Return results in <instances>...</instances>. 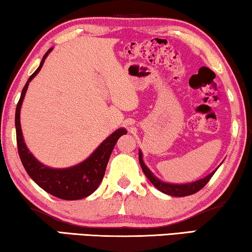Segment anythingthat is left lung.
<instances>
[{"instance_id": "1", "label": "left lung", "mask_w": 252, "mask_h": 252, "mask_svg": "<svg viewBox=\"0 0 252 252\" xmlns=\"http://www.w3.org/2000/svg\"><path fill=\"white\" fill-rule=\"evenodd\" d=\"M139 161L141 165V168H142L143 173L146 174V177L149 179V181L153 184L155 187H156L158 190L164 192V194L174 196V197H184V196H189L195 194L198 190L204 187V186L208 184L210 179L212 178V175L215 174V172L218 170V167L216 168L215 171H212L211 173L206 175V177L199 179V180L188 182V184H170V182L161 181L160 179H158L156 175H155L153 172H151L146 164L143 161V155L142 151L139 150Z\"/></svg>"}]
</instances>
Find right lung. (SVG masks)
<instances>
[{
    "mask_svg": "<svg viewBox=\"0 0 252 252\" xmlns=\"http://www.w3.org/2000/svg\"><path fill=\"white\" fill-rule=\"evenodd\" d=\"M51 50H53V48H50L47 51L42 61H41L39 67L29 78L25 87L23 88L18 104H17L15 117L17 146H18V153L23 166L25 167L27 174L32 178V180L39 187L49 192L50 195L55 196V197L66 199V201H75V199L87 197L98 188L99 184L103 180V177H104L110 155H111L117 141L122 135H125L127 130L125 128H118L115 130L111 135L106 137L93 151L91 156L82 160L81 163L70 167L56 168L47 166L33 156V154L27 148L26 143L24 142L22 126H20V109H22L23 101L25 98L30 82L39 73Z\"/></svg>",
    "mask_w": 252,
    "mask_h": 252,
    "instance_id": "obj_1",
    "label": "right lung"
}]
</instances>
